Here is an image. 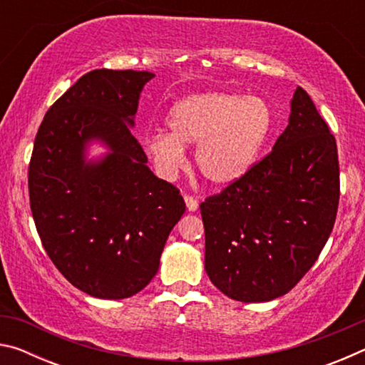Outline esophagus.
<instances>
[{"label":"esophagus","mask_w":365,"mask_h":365,"mask_svg":"<svg viewBox=\"0 0 365 365\" xmlns=\"http://www.w3.org/2000/svg\"><path fill=\"white\" fill-rule=\"evenodd\" d=\"M185 202H187V209L190 212H193L197 209V200L191 195H185Z\"/></svg>","instance_id":"34e87169"}]
</instances>
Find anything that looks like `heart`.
<instances>
[{
    "mask_svg": "<svg viewBox=\"0 0 365 365\" xmlns=\"http://www.w3.org/2000/svg\"><path fill=\"white\" fill-rule=\"evenodd\" d=\"M165 125L145 138V150L165 178L185 164L183 146L196 145L201 175L215 187L238 182L261 154L274 125L272 109L262 98L227 91L191 95L170 108Z\"/></svg>",
    "mask_w": 365,
    "mask_h": 365,
    "instance_id": "heart-1",
    "label": "heart"
}]
</instances>
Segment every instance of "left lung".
<instances>
[{
	"instance_id": "left-lung-1",
	"label": "left lung",
	"mask_w": 365,
	"mask_h": 365,
	"mask_svg": "<svg viewBox=\"0 0 365 365\" xmlns=\"http://www.w3.org/2000/svg\"><path fill=\"white\" fill-rule=\"evenodd\" d=\"M338 201L336 140L298 86L288 125L272 151L200 205L209 279L242 302L288 293L317 261Z\"/></svg>"
}]
</instances>
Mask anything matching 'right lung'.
I'll return each mask as SVG.
<instances>
[{
	"instance_id": "obj_1",
	"label": "right lung",
	"mask_w": 365,
	"mask_h": 365,
	"mask_svg": "<svg viewBox=\"0 0 365 365\" xmlns=\"http://www.w3.org/2000/svg\"><path fill=\"white\" fill-rule=\"evenodd\" d=\"M151 72L96 69L48 109L29 164L30 209L41 245L73 287L101 299L130 298L159 269L185 212L174 185L158 178L130 127ZM111 153L86 163L88 141Z\"/></svg>"
}]
</instances>
